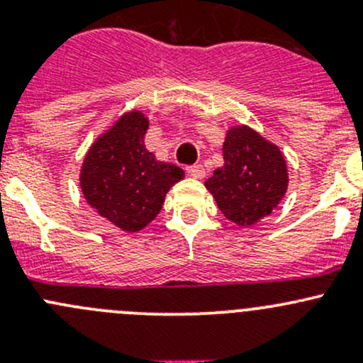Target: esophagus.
Instances as JSON below:
<instances>
[{"label": "esophagus", "instance_id": "1", "mask_svg": "<svg viewBox=\"0 0 363 363\" xmlns=\"http://www.w3.org/2000/svg\"><path fill=\"white\" fill-rule=\"evenodd\" d=\"M186 172H188V174L195 179L205 177V170H203L202 164H191V167H186Z\"/></svg>", "mask_w": 363, "mask_h": 363}]
</instances>
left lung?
Instances as JSON below:
<instances>
[{"label": "left lung", "instance_id": "obj_1", "mask_svg": "<svg viewBox=\"0 0 363 363\" xmlns=\"http://www.w3.org/2000/svg\"><path fill=\"white\" fill-rule=\"evenodd\" d=\"M225 164L205 181L226 219L251 226L269 216L286 193V161L276 145L247 126L233 128L223 145Z\"/></svg>", "mask_w": 363, "mask_h": 363}]
</instances>
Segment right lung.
Returning a JSON list of instances; mask_svg holds the SVG:
<instances>
[{
	"label": "right lung",
	"mask_w": 363,
	"mask_h": 363,
	"mask_svg": "<svg viewBox=\"0 0 363 363\" xmlns=\"http://www.w3.org/2000/svg\"><path fill=\"white\" fill-rule=\"evenodd\" d=\"M147 119L140 112L121 117L89 149L80 188L91 207L124 232H138L158 216L168 189L184 170L156 160L144 145Z\"/></svg>",
	"instance_id": "1"
}]
</instances>
